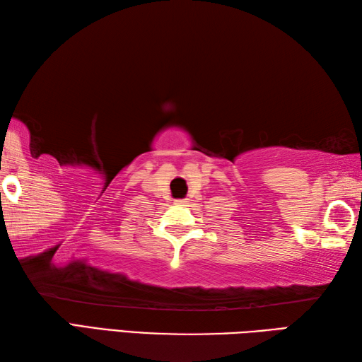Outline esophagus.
Instances as JSON below:
<instances>
[{
  "mask_svg": "<svg viewBox=\"0 0 362 362\" xmlns=\"http://www.w3.org/2000/svg\"><path fill=\"white\" fill-rule=\"evenodd\" d=\"M188 204H189L188 199H179V201H177V205H182V206H188Z\"/></svg>",
  "mask_w": 362,
  "mask_h": 362,
  "instance_id": "obj_1",
  "label": "esophagus"
}]
</instances>
